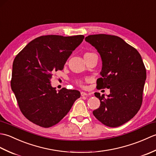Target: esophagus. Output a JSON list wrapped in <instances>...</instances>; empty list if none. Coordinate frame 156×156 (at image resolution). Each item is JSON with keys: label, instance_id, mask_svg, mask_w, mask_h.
Wrapping results in <instances>:
<instances>
[{"label": "esophagus", "instance_id": "1", "mask_svg": "<svg viewBox=\"0 0 156 156\" xmlns=\"http://www.w3.org/2000/svg\"><path fill=\"white\" fill-rule=\"evenodd\" d=\"M80 94H81V96H82V97H84V96H88L89 95L88 93H87V92H81Z\"/></svg>", "mask_w": 156, "mask_h": 156}]
</instances>
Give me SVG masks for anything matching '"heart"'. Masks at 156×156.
I'll use <instances>...</instances> for the list:
<instances>
[{
    "instance_id": "1",
    "label": "heart",
    "mask_w": 156,
    "mask_h": 156,
    "mask_svg": "<svg viewBox=\"0 0 156 156\" xmlns=\"http://www.w3.org/2000/svg\"><path fill=\"white\" fill-rule=\"evenodd\" d=\"M77 83H78L79 85L82 86V84H83V82H82V81L80 80H77Z\"/></svg>"
}]
</instances>
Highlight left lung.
Instances as JSON below:
<instances>
[{"label": "left lung", "mask_w": 156, "mask_h": 156, "mask_svg": "<svg viewBox=\"0 0 156 156\" xmlns=\"http://www.w3.org/2000/svg\"><path fill=\"white\" fill-rule=\"evenodd\" d=\"M85 40L97 49L102 59V77L97 80L98 88H109L110 94L95 92L101 105L93 115L110 127L123 125L141 108L146 79V69L140 53L117 36L97 34Z\"/></svg>", "instance_id": "left-lung-1"}]
</instances>
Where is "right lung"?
Instances as JSON below:
<instances>
[{
    "mask_svg": "<svg viewBox=\"0 0 156 156\" xmlns=\"http://www.w3.org/2000/svg\"><path fill=\"white\" fill-rule=\"evenodd\" d=\"M84 38L45 35L35 38L16 55L12 64L11 86L20 110L28 120L48 128L68 114L80 92L53 88V74L62 70L72 51Z\"/></svg>",
    "mask_w": 156,
    "mask_h": 156,
    "instance_id": "obj_1",
    "label": "right lung"
}]
</instances>
